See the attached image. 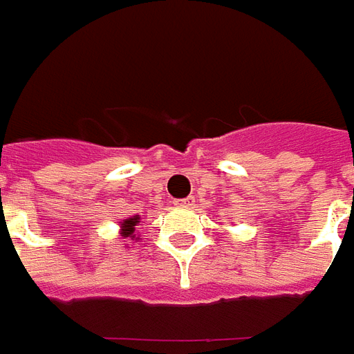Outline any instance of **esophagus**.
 I'll return each instance as SVG.
<instances>
[{"label":"esophagus","instance_id":"1","mask_svg":"<svg viewBox=\"0 0 354 354\" xmlns=\"http://www.w3.org/2000/svg\"><path fill=\"white\" fill-rule=\"evenodd\" d=\"M178 205H180V207H193L194 198H193V196H189V198L178 200Z\"/></svg>","mask_w":354,"mask_h":354}]
</instances>
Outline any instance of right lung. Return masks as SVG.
<instances>
[{
	"label": "right lung",
	"instance_id": "add662e5",
	"mask_svg": "<svg viewBox=\"0 0 354 354\" xmlns=\"http://www.w3.org/2000/svg\"><path fill=\"white\" fill-rule=\"evenodd\" d=\"M141 222V216L133 215L128 216L124 221L119 222V233H121V239H128L132 242H139V235H136V226Z\"/></svg>",
	"mask_w": 354,
	"mask_h": 354
}]
</instances>
